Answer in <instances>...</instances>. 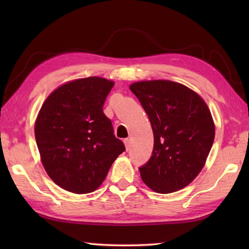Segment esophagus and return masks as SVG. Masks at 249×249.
Segmentation results:
<instances>
[{
    "mask_svg": "<svg viewBox=\"0 0 249 249\" xmlns=\"http://www.w3.org/2000/svg\"><path fill=\"white\" fill-rule=\"evenodd\" d=\"M124 144H125L126 150H128L130 148V141L128 140V138H126V140H124Z\"/></svg>",
    "mask_w": 249,
    "mask_h": 249,
    "instance_id": "34e87169",
    "label": "esophagus"
}]
</instances>
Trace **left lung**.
<instances>
[{
  "label": "left lung",
  "mask_w": 249,
  "mask_h": 249,
  "mask_svg": "<svg viewBox=\"0 0 249 249\" xmlns=\"http://www.w3.org/2000/svg\"><path fill=\"white\" fill-rule=\"evenodd\" d=\"M130 91L148 115L154 133L149 161L140 168L142 180L157 193H172L195 180L212 148L215 125L205 101L170 80L134 82Z\"/></svg>",
  "instance_id": "1"
}]
</instances>
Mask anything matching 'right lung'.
<instances>
[{"instance_id":"add662e5","label":"right lung","mask_w":249,"mask_h":249,"mask_svg":"<svg viewBox=\"0 0 249 249\" xmlns=\"http://www.w3.org/2000/svg\"><path fill=\"white\" fill-rule=\"evenodd\" d=\"M113 86L101 77L75 79L54 89L41 105L35 121L40 161L64 190L95 191L125 150L102 108Z\"/></svg>"}]
</instances>
